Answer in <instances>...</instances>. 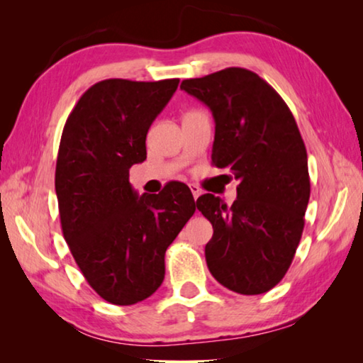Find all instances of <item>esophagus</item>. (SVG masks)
Wrapping results in <instances>:
<instances>
[{
	"label": "esophagus",
	"mask_w": 363,
	"mask_h": 363,
	"mask_svg": "<svg viewBox=\"0 0 363 363\" xmlns=\"http://www.w3.org/2000/svg\"><path fill=\"white\" fill-rule=\"evenodd\" d=\"M190 192H192L194 199L196 200V199H199V196L201 195V189H200L199 186H195V184H192V186H190Z\"/></svg>",
	"instance_id": "1"
}]
</instances>
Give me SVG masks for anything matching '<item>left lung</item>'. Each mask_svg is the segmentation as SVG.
I'll return each instance as SVG.
<instances>
[{"label": "left lung", "instance_id": "8db88e82", "mask_svg": "<svg viewBox=\"0 0 363 363\" xmlns=\"http://www.w3.org/2000/svg\"><path fill=\"white\" fill-rule=\"evenodd\" d=\"M181 89L211 110V160L238 181L232 206L211 194L196 200L213 224L205 247L208 269L232 291L266 293L291 266L311 196L296 121L272 86L240 67L184 79Z\"/></svg>", "mask_w": 363, "mask_h": 363}]
</instances>
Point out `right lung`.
I'll use <instances>...</instances> for the list:
<instances>
[{"mask_svg": "<svg viewBox=\"0 0 363 363\" xmlns=\"http://www.w3.org/2000/svg\"><path fill=\"white\" fill-rule=\"evenodd\" d=\"M179 79H104L79 97L65 121L56 163L60 225L91 288L116 306L152 296L164 253L195 213L182 182L138 195L130 168L147 157L145 138Z\"/></svg>", "mask_w": 363, "mask_h": 363, "instance_id": "1", "label": "right lung"}]
</instances>
